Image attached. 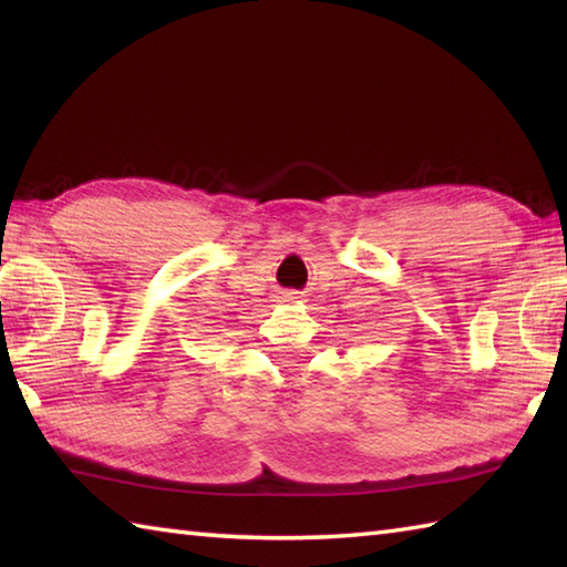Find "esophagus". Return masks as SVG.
<instances>
[{
  "mask_svg": "<svg viewBox=\"0 0 567 567\" xmlns=\"http://www.w3.org/2000/svg\"><path fill=\"white\" fill-rule=\"evenodd\" d=\"M290 299H297V297H295V292H290V295H285V302H290Z\"/></svg>",
  "mask_w": 567,
  "mask_h": 567,
  "instance_id": "obj_1",
  "label": "esophagus"
}]
</instances>
